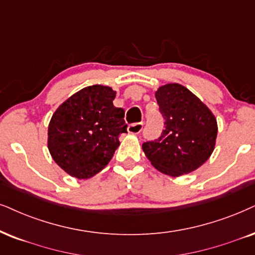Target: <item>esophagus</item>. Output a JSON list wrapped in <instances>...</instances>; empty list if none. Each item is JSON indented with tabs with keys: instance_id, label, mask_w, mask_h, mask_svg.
Returning <instances> with one entry per match:
<instances>
[{
	"instance_id": "esophagus-1",
	"label": "esophagus",
	"mask_w": 255,
	"mask_h": 255,
	"mask_svg": "<svg viewBox=\"0 0 255 255\" xmlns=\"http://www.w3.org/2000/svg\"><path fill=\"white\" fill-rule=\"evenodd\" d=\"M142 127H143V124L142 122H136V124H131L128 126V133L130 134H138L141 130H142Z\"/></svg>"
}]
</instances>
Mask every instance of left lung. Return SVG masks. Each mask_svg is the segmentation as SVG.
I'll return each instance as SVG.
<instances>
[{
    "mask_svg": "<svg viewBox=\"0 0 255 255\" xmlns=\"http://www.w3.org/2000/svg\"><path fill=\"white\" fill-rule=\"evenodd\" d=\"M155 98L165 119V129L159 138L142 144L148 160L169 176L198 169L215 147L218 124L213 113L179 83L159 87Z\"/></svg>",
    "mask_w": 255,
    "mask_h": 255,
    "instance_id": "1",
    "label": "left lung"
}]
</instances>
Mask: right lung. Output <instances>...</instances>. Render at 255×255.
I'll return each instance as SVG.
<instances>
[{"label":"right lung","mask_w":255,"mask_h":255,"mask_svg":"<svg viewBox=\"0 0 255 255\" xmlns=\"http://www.w3.org/2000/svg\"><path fill=\"white\" fill-rule=\"evenodd\" d=\"M111 87H86L56 109L48 126V149L54 161L77 179L101 172L127 133L125 111L113 105Z\"/></svg>","instance_id":"add662e5"}]
</instances>
